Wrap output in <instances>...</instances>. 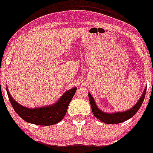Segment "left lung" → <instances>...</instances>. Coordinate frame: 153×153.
<instances>
[{"instance_id":"1","label":"left lung","mask_w":153,"mask_h":153,"mask_svg":"<svg viewBox=\"0 0 153 153\" xmlns=\"http://www.w3.org/2000/svg\"><path fill=\"white\" fill-rule=\"evenodd\" d=\"M146 92V87L145 90H144L143 93L141 95V98H140L137 103L131 109L126 111L117 112L114 113V114H106V113H104L102 111H100L97 108V106L95 102V100H94L93 97H92V95L90 93H88V97L94 116L98 120H100V121H102V122L104 123H107V124H117V123L124 122V121L128 120V119L131 118V117L134 116L136 113L138 111V110L141 106V104L143 103L144 98H145Z\"/></svg>"}]
</instances>
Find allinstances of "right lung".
<instances>
[{"mask_svg":"<svg viewBox=\"0 0 153 153\" xmlns=\"http://www.w3.org/2000/svg\"><path fill=\"white\" fill-rule=\"evenodd\" d=\"M6 91L12 107L21 118L32 124L47 126L56 124L64 118L69 104L76 93V88H73L65 93L59 100L53 105L37 108H29L20 105L14 101L8 90Z\"/></svg>","mask_w":153,"mask_h":153,"instance_id":"right-lung-1","label":"right lung"}]
</instances>
